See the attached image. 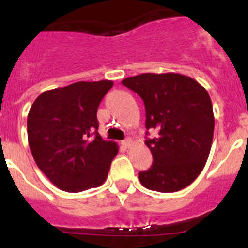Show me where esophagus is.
Wrapping results in <instances>:
<instances>
[{"label":"esophagus","mask_w":248,"mask_h":248,"mask_svg":"<svg viewBox=\"0 0 248 248\" xmlns=\"http://www.w3.org/2000/svg\"><path fill=\"white\" fill-rule=\"evenodd\" d=\"M131 144H133V140H131L130 138H128V139H125L124 141H122V145L124 146V148H126V149L130 148Z\"/></svg>","instance_id":"34e87169"}]
</instances>
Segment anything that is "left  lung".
<instances>
[{"label":"left lung","instance_id":"1","mask_svg":"<svg viewBox=\"0 0 248 248\" xmlns=\"http://www.w3.org/2000/svg\"><path fill=\"white\" fill-rule=\"evenodd\" d=\"M122 83L144 100L146 129L157 133L145 140L154 160L139 172L140 183L153 191L183 190L200 175L211 150L215 118L209 93L179 73H144Z\"/></svg>","mask_w":248,"mask_h":248}]
</instances>
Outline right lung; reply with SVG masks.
I'll return each instance as SVG.
<instances>
[{"label": "right lung", "mask_w": 248, "mask_h": 248, "mask_svg": "<svg viewBox=\"0 0 248 248\" xmlns=\"http://www.w3.org/2000/svg\"><path fill=\"white\" fill-rule=\"evenodd\" d=\"M111 80L77 82L43 92L27 118L31 153L58 189L80 192L108 177L118 144L98 134L97 111Z\"/></svg>", "instance_id": "right-lung-1"}]
</instances>
